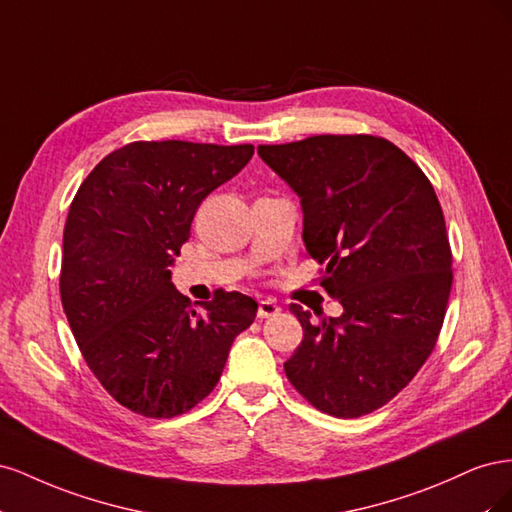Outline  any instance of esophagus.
<instances>
[{
    "mask_svg": "<svg viewBox=\"0 0 512 512\" xmlns=\"http://www.w3.org/2000/svg\"><path fill=\"white\" fill-rule=\"evenodd\" d=\"M275 314H280V305L271 299H265L258 303V318H271Z\"/></svg>",
    "mask_w": 512,
    "mask_h": 512,
    "instance_id": "obj_1",
    "label": "esophagus"
}]
</instances>
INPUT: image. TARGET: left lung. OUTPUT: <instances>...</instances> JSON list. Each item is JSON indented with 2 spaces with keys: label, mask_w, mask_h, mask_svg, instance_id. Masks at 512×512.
Listing matches in <instances>:
<instances>
[{
  "label": "left lung",
  "mask_w": 512,
  "mask_h": 512,
  "mask_svg": "<svg viewBox=\"0 0 512 512\" xmlns=\"http://www.w3.org/2000/svg\"><path fill=\"white\" fill-rule=\"evenodd\" d=\"M258 153L301 198L307 254L344 307L339 318L312 322L290 303L303 342L286 376L320 412H374L416 376L442 329L453 254L438 196L380 136L320 134Z\"/></svg>",
  "instance_id": "left-lung-1"
}]
</instances>
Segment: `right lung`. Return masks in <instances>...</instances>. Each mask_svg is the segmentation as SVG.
<instances>
[{
  "label": "right lung",
  "mask_w": 512,
  "mask_h": 512,
  "mask_svg": "<svg viewBox=\"0 0 512 512\" xmlns=\"http://www.w3.org/2000/svg\"><path fill=\"white\" fill-rule=\"evenodd\" d=\"M252 156L254 145L136 141L108 153L72 200L61 305L89 369L136 414L173 418L200 404L256 318L241 292L194 309L168 269L198 205Z\"/></svg>",
  "instance_id": "obj_1"
}]
</instances>
